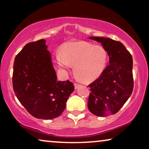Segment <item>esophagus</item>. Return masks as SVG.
<instances>
[{"instance_id": "1", "label": "esophagus", "mask_w": 149, "mask_h": 149, "mask_svg": "<svg viewBox=\"0 0 149 149\" xmlns=\"http://www.w3.org/2000/svg\"><path fill=\"white\" fill-rule=\"evenodd\" d=\"M79 86H80V84H79V83H74V87H75V89H77Z\"/></svg>"}]
</instances>
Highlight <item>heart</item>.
<instances>
[{"instance_id": "b5f03b06", "label": "heart", "mask_w": 149, "mask_h": 149, "mask_svg": "<svg viewBox=\"0 0 149 149\" xmlns=\"http://www.w3.org/2000/svg\"><path fill=\"white\" fill-rule=\"evenodd\" d=\"M61 52L55 56L58 66L65 69L74 66L75 74L85 82H91L100 76L107 62L104 48L87 42H67L62 46Z\"/></svg>"}]
</instances>
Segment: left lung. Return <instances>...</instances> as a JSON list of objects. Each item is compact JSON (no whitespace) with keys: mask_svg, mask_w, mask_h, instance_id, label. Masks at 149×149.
<instances>
[{"mask_svg":"<svg viewBox=\"0 0 149 149\" xmlns=\"http://www.w3.org/2000/svg\"><path fill=\"white\" fill-rule=\"evenodd\" d=\"M101 42L109 56V64L91 84L87 107L91 113L106 117L117 113L131 95L134 88L130 53L121 42L109 38L90 37Z\"/></svg>","mask_w":149,"mask_h":149,"instance_id":"8db88e82","label":"left lung"}]
</instances>
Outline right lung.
Masks as SVG:
<instances>
[{
  "label": "right lung",
  "mask_w": 149,
  "mask_h": 149,
  "mask_svg": "<svg viewBox=\"0 0 149 149\" xmlns=\"http://www.w3.org/2000/svg\"><path fill=\"white\" fill-rule=\"evenodd\" d=\"M44 39L26 44L16 56L12 77L19 102L37 119H52L66 108L74 87L69 80L58 81Z\"/></svg>",
  "instance_id": "add662e5"
}]
</instances>
